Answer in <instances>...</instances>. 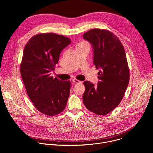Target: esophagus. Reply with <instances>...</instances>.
<instances>
[{
    "instance_id": "1",
    "label": "esophagus",
    "mask_w": 153,
    "mask_h": 153,
    "mask_svg": "<svg viewBox=\"0 0 153 153\" xmlns=\"http://www.w3.org/2000/svg\"><path fill=\"white\" fill-rule=\"evenodd\" d=\"M72 82H73L74 84H78V83H82L80 81H79V80H76V79H73V80H72Z\"/></svg>"
}]
</instances>
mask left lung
Here are the masks:
<instances>
[{"label":"left lung","mask_w":153,"mask_h":153,"mask_svg":"<svg viewBox=\"0 0 153 153\" xmlns=\"http://www.w3.org/2000/svg\"><path fill=\"white\" fill-rule=\"evenodd\" d=\"M83 38L93 50V63L98 73L97 85L85 81L83 102L90 111L103 116L112 111L123 99L129 72L123 45L113 33L93 29Z\"/></svg>","instance_id":"left-lung-1"}]
</instances>
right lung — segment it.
Wrapping results in <instances>:
<instances>
[{
  "mask_svg": "<svg viewBox=\"0 0 153 153\" xmlns=\"http://www.w3.org/2000/svg\"><path fill=\"white\" fill-rule=\"evenodd\" d=\"M71 40L53 33L34 36L25 47L20 74L29 98L38 111L56 116L64 110L70 96V81L51 77L62 51Z\"/></svg>",
  "mask_w": 153,
  "mask_h": 153,
  "instance_id": "right-lung-1",
  "label": "right lung"
}]
</instances>
